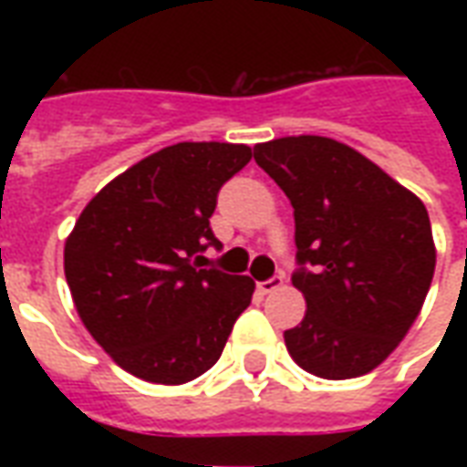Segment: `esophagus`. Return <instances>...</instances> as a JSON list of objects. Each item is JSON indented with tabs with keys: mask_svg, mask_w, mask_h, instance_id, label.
I'll list each match as a JSON object with an SVG mask.
<instances>
[{
	"mask_svg": "<svg viewBox=\"0 0 467 467\" xmlns=\"http://www.w3.org/2000/svg\"><path fill=\"white\" fill-rule=\"evenodd\" d=\"M283 287V275H273L270 280H263V283H257V290L263 295H270L275 290H280Z\"/></svg>",
	"mask_w": 467,
	"mask_h": 467,
	"instance_id": "esophagus-1",
	"label": "esophagus"
}]
</instances>
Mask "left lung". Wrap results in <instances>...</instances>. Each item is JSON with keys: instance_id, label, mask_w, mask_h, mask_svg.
Here are the masks:
<instances>
[{"instance_id": "8db88e82", "label": "left lung", "mask_w": 467, "mask_h": 467, "mask_svg": "<svg viewBox=\"0 0 467 467\" xmlns=\"http://www.w3.org/2000/svg\"><path fill=\"white\" fill-rule=\"evenodd\" d=\"M295 210L303 323L285 345L303 370L348 380L375 370L420 313L435 273L425 204L348 144L300 134L254 147Z\"/></svg>"}]
</instances>
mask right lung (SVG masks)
I'll list each match as a JSON object with an SVG mask.
<instances>
[{"label": "right lung", "mask_w": 467, "mask_h": 467, "mask_svg": "<svg viewBox=\"0 0 467 467\" xmlns=\"http://www.w3.org/2000/svg\"><path fill=\"white\" fill-rule=\"evenodd\" d=\"M250 160L247 144L164 147L105 184L67 237L77 313L134 378H200L253 300L250 277L204 267V250L223 247L210 227L217 192Z\"/></svg>", "instance_id": "obj_1"}]
</instances>
